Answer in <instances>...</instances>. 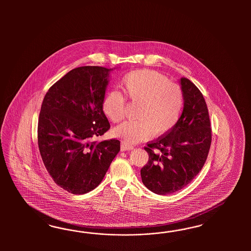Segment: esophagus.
Returning a JSON list of instances; mask_svg holds the SVG:
<instances>
[{"label":"esophagus","mask_w":251,"mask_h":251,"mask_svg":"<svg viewBox=\"0 0 251 251\" xmlns=\"http://www.w3.org/2000/svg\"><path fill=\"white\" fill-rule=\"evenodd\" d=\"M134 147L132 146V145H128V144H126V143H122V145H121V149H122V151H130V150H132Z\"/></svg>","instance_id":"obj_1"}]
</instances>
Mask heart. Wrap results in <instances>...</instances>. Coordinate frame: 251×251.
Here are the masks:
<instances>
[{
    "instance_id": "heart-1",
    "label": "heart",
    "mask_w": 251,
    "mask_h": 251,
    "mask_svg": "<svg viewBox=\"0 0 251 251\" xmlns=\"http://www.w3.org/2000/svg\"><path fill=\"white\" fill-rule=\"evenodd\" d=\"M120 86L126 99L138 102L137 120L116 127L115 136L132 145L148 140L152 133L164 134L175 126L182 108V92L167 77L151 70L133 71L123 76ZM122 95L109 91L103 99L102 110L111 122L123 119L125 101Z\"/></svg>"
}]
</instances>
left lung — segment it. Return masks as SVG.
<instances>
[{"instance_id": "obj_1", "label": "left lung", "mask_w": 251, "mask_h": 251, "mask_svg": "<svg viewBox=\"0 0 251 251\" xmlns=\"http://www.w3.org/2000/svg\"><path fill=\"white\" fill-rule=\"evenodd\" d=\"M182 113L168 133L145 147L148 163L141 169L142 181L155 194L167 195L186 187L205 163L212 142L208 108L202 94L181 77Z\"/></svg>"}]
</instances>
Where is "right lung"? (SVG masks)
<instances>
[{"label":"right lung","mask_w":251,"mask_h":251,"mask_svg":"<svg viewBox=\"0 0 251 251\" xmlns=\"http://www.w3.org/2000/svg\"><path fill=\"white\" fill-rule=\"evenodd\" d=\"M114 69H74L43 99L38 124L39 152L55 183L71 193L96 189L121 150L119 140H93L110 128L102 101Z\"/></svg>","instance_id":"obj_1"}]
</instances>
